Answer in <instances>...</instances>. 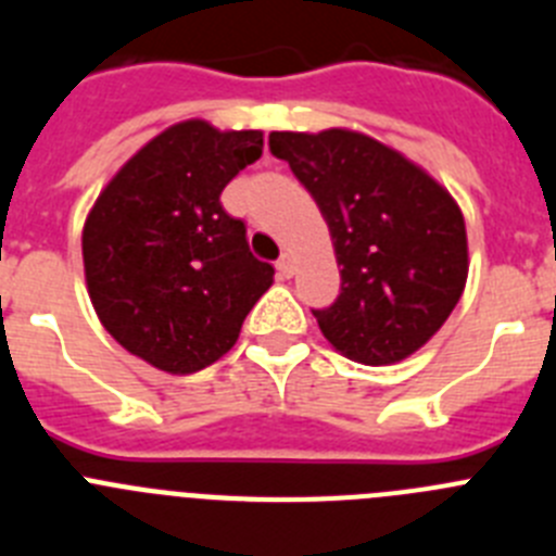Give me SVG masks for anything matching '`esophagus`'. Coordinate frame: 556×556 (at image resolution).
Listing matches in <instances>:
<instances>
[{"label":"esophagus","instance_id":"1","mask_svg":"<svg viewBox=\"0 0 556 556\" xmlns=\"http://www.w3.org/2000/svg\"><path fill=\"white\" fill-rule=\"evenodd\" d=\"M278 273H281V278H292L294 275V258L289 253L281 255V262H278Z\"/></svg>","mask_w":556,"mask_h":556}]
</instances>
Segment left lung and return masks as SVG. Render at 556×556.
Wrapping results in <instances>:
<instances>
[{
	"label": "left lung",
	"instance_id": "left-lung-1",
	"mask_svg": "<svg viewBox=\"0 0 556 556\" xmlns=\"http://www.w3.org/2000/svg\"><path fill=\"white\" fill-rule=\"evenodd\" d=\"M269 150L320 208L342 292L317 308L328 345L362 365H395L429 342L468 281V233L440 180L367 132L275 130Z\"/></svg>",
	"mask_w": 556,
	"mask_h": 556
}]
</instances>
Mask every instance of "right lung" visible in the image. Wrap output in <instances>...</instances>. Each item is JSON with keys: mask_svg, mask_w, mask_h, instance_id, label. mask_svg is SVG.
Returning <instances> with one entry per match:
<instances>
[{"mask_svg": "<svg viewBox=\"0 0 556 556\" xmlns=\"http://www.w3.org/2000/svg\"><path fill=\"white\" fill-rule=\"evenodd\" d=\"M262 130L186 119L119 166L83 225V269L97 317L132 356L172 376L236 345L275 269L253 258L244 223L219 194L262 159Z\"/></svg>", "mask_w": 556, "mask_h": 556, "instance_id": "right-lung-1", "label": "right lung"}]
</instances>
